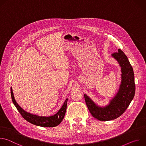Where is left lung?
<instances>
[{
    "mask_svg": "<svg viewBox=\"0 0 146 146\" xmlns=\"http://www.w3.org/2000/svg\"><path fill=\"white\" fill-rule=\"evenodd\" d=\"M111 55L121 68V84L117 95L110 100L109 105L103 108L99 107L87 95H84L91 114L100 121L113 120L121 116L128 108L135 94L133 70L127 56L120 49Z\"/></svg>",
    "mask_w": 146,
    "mask_h": 146,
    "instance_id": "1",
    "label": "left lung"
}]
</instances>
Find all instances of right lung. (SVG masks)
I'll return each instance as SVG.
<instances>
[{
	"mask_svg": "<svg viewBox=\"0 0 146 146\" xmlns=\"http://www.w3.org/2000/svg\"><path fill=\"white\" fill-rule=\"evenodd\" d=\"M11 96L14 105L21 115L28 122L36 125L37 126L43 127H54L58 125L64 118L66 111L67 102L68 99H66L63 106H62V108L55 115L49 117H39L25 111L18 105V103L14 99L12 88H11Z\"/></svg>",
	"mask_w": 146,
	"mask_h": 146,
	"instance_id": "right-lung-1",
	"label": "right lung"
}]
</instances>
